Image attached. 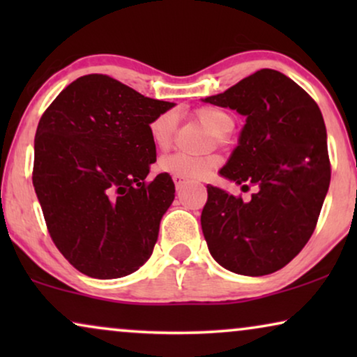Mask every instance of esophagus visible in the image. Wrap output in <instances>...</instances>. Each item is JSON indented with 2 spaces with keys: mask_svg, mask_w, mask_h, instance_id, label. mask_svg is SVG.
<instances>
[{
  "mask_svg": "<svg viewBox=\"0 0 357 357\" xmlns=\"http://www.w3.org/2000/svg\"><path fill=\"white\" fill-rule=\"evenodd\" d=\"M172 180H174V183H175V187H177V190H180L185 183H187V178L180 177V175H174Z\"/></svg>",
  "mask_w": 357,
  "mask_h": 357,
  "instance_id": "1",
  "label": "esophagus"
}]
</instances>
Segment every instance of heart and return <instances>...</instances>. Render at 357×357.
<instances>
[{
    "label": "heart",
    "mask_w": 357,
    "mask_h": 357,
    "mask_svg": "<svg viewBox=\"0 0 357 357\" xmlns=\"http://www.w3.org/2000/svg\"><path fill=\"white\" fill-rule=\"evenodd\" d=\"M195 116L199 121H203L213 133L219 136H226L231 133L234 128L232 116L221 109L216 107H199L195 110ZM149 136L153 143L160 149L169 148L172 143L175 130H177V115L174 110H165L162 114L155 115L149 121ZM218 165L216 158H209V155H193L178 151L164 155L159 160V167L164 172L170 175H180L183 178H202L206 175L209 170Z\"/></svg>",
    "instance_id": "1"
}]
</instances>
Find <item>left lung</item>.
Here are the masks:
<instances>
[{"label": "left lung", "mask_w": 357, "mask_h": 357, "mask_svg": "<svg viewBox=\"0 0 357 357\" xmlns=\"http://www.w3.org/2000/svg\"><path fill=\"white\" fill-rule=\"evenodd\" d=\"M204 100L247 116L219 174L258 192L243 202L208 185L203 236L226 270L270 275L304 248L319 221L331 177L324 116L299 84L266 68Z\"/></svg>", "instance_id": "left-lung-1"}]
</instances>
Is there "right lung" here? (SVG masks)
Masks as SVG:
<instances>
[{
  "label": "right lung",
  "instance_id": "right-lung-1",
  "mask_svg": "<svg viewBox=\"0 0 357 357\" xmlns=\"http://www.w3.org/2000/svg\"><path fill=\"white\" fill-rule=\"evenodd\" d=\"M170 107L107 75H86L43 112L32 182L53 243L77 271L114 280L153 253L175 185L169 174L146 180L155 162L148 126Z\"/></svg>",
  "mask_w": 357,
  "mask_h": 357
}]
</instances>
